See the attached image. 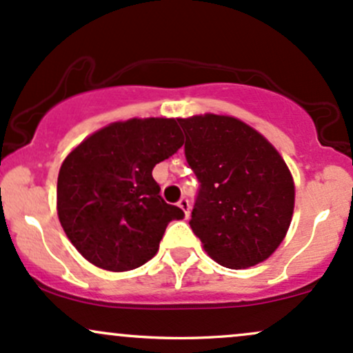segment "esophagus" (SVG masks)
Listing matches in <instances>:
<instances>
[{"mask_svg": "<svg viewBox=\"0 0 353 353\" xmlns=\"http://www.w3.org/2000/svg\"><path fill=\"white\" fill-rule=\"evenodd\" d=\"M178 207H180L181 210H183L185 217H188V215H190V202H188L187 199H181L180 202H178Z\"/></svg>", "mask_w": 353, "mask_h": 353, "instance_id": "34e87169", "label": "esophagus"}]
</instances>
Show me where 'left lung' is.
<instances>
[{"mask_svg":"<svg viewBox=\"0 0 353 353\" xmlns=\"http://www.w3.org/2000/svg\"><path fill=\"white\" fill-rule=\"evenodd\" d=\"M185 157L200 181L190 227L215 263L245 269L266 261L286 237L294 181L271 143L223 114L178 117Z\"/></svg>","mask_w":353,"mask_h":353,"instance_id":"left-lung-1","label":"left lung"}]
</instances>
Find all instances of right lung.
<instances>
[{
  "label": "right lung",
  "mask_w": 353,
  "mask_h": 353,
  "mask_svg": "<svg viewBox=\"0 0 353 353\" xmlns=\"http://www.w3.org/2000/svg\"><path fill=\"white\" fill-rule=\"evenodd\" d=\"M183 141L175 117H132L101 128L67 154L57 180V214L90 264L131 271L158 252L166 225L183 212L161 199L151 173Z\"/></svg>",
  "instance_id": "1"
}]
</instances>
